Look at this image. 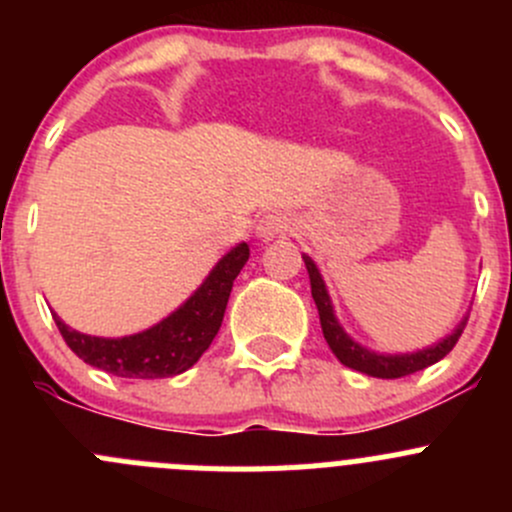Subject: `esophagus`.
Returning <instances> with one entry per match:
<instances>
[{
	"instance_id": "esophagus-1",
	"label": "esophagus",
	"mask_w": 512,
	"mask_h": 512,
	"mask_svg": "<svg viewBox=\"0 0 512 512\" xmlns=\"http://www.w3.org/2000/svg\"><path fill=\"white\" fill-rule=\"evenodd\" d=\"M289 232V218L282 213H270L257 223V235L262 240H272V237H282Z\"/></svg>"
}]
</instances>
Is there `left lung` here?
Masks as SVG:
<instances>
[{"instance_id":"8db88e82","label":"left lung","mask_w":512,"mask_h":512,"mask_svg":"<svg viewBox=\"0 0 512 512\" xmlns=\"http://www.w3.org/2000/svg\"><path fill=\"white\" fill-rule=\"evenodd\" d=\"M304 265H307L309 282H312V297H314V304H317L319 322H322V332H324V339H327L329 349H332L334 356H337L344 366L361 371V374L376 376V379H401V376L416 374V371H421V369H426V366L441 361L443 356L456 347V342L461 339L463 329H466L468 319H463L451 337H446L443 342H438L436 347L423 349V352H416V354H396V356L374 354V352H369V349L359 347V344L352 342V339L344 334V329L339 327L337 317H334L332 302H329L327 287H324V280H322V275H319L317 265H314L309 257H304Z\"/></svg>"}]
</instances>
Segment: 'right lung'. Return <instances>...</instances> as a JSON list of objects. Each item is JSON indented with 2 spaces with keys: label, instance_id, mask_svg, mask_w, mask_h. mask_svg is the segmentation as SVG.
<instances>
[{
  "label": "right lung",
  "instance_id": "right-lung-1",
  "mask_svg": "<svg viewBox=\"0 0 512 512\" xmlns=\"http://www.w3.org/2000/svg\"><path fill=\"white\" fill-rule=\"evenodd\" d=\"M250 247L240 242L213 267L208 280L180 309L156 327L123 339L89 337L66 327L54 314L61 337L86 364L123 379H168L183 374L213 344L223 324L232 282L245 267Z\"/></svg>",
  "mask_w": 512,
  "mask_h": 512
}]
</instances>
